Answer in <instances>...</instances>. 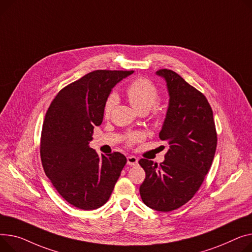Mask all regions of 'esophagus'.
<instances>
[{
	"mask_svg": "<svg viewBox=\"0 0 252 252\" xmlns=\"http://www.w3.org/2000/svg\"><path fill=\"white\" fill-rule=\"evenodd\" d=\"M127 164L129 166H135L138 164V158L135 156H128L127 157Z\"/></svg>",
	"mask_w": 252,
	"mask_h": 252,
	"instance_id": "esophagus-1",
	"label": "esophagus"
}]
</instances>
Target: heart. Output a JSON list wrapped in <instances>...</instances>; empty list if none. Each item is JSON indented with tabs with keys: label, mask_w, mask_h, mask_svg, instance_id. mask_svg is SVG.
I'll use <instances>...</instances> for the list:
<instances>
[{
	"label": "heart",
	"mask_w": 252,
	"mask_h": 252,
	"mask_svg": "<svg viewBox=\"0 0 252 252\" xmlns=\"http://www.w3.org/2000/svg\"><path fill=\"white\" fill-rule=\"evenodd\" d=\"M126 94L129 103L140 113H146L152 108V119L154 121H159L164 116L165 110L163 106L157 103L155 104L159 98V90L152 81L147 78H137L129 83L126 90ZM117 100L119 98H117L116 93L112 92L108 95L103 107V114L105 117L111 115ZM143 139L144 135L142 132H131L126 135V143L127 146L131 147L141 142Z\"/></svg>",
	"instance_id": "heart-1"
}]
</instances>
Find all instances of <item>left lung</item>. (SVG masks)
Returning <instances> with one entry per match:
<instances>
[{"mask_svg": "<svg viewBox=\"0 0 252 252\" xmlns=\"http://www.w3.org/2000/svg\"><path fill=\"white\" fill-rule=\"evenodd\" d=\"M157 75L167 82L169 107L159 132L169 145L164 162L141 159L146 172L140 187L143 202L159 212L176 210L190 200L205 180L215 156L217 130L206 96L171 70Z\"/></svg>", "mask_w": 252, "mask_h": 252, "instance_id": "1", "label": "left lung"}]
</instances>
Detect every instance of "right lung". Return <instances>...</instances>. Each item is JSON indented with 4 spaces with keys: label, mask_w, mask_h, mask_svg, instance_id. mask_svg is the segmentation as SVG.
I'll list each match as a JSON object with an SVG mask.
<instances>
[{
    "label": "right lung",
    "mask_w": 252,
    "mask_h": 252,
    "mask_svg": "<svg viewBox=\"0 0 252 252\" xmlns=\"http://www.w3.org/2000/svg\"><path fill=\"white\" fill-rule=\"evenodd\" d=\"M132 72L93 71L63 87L46 111L40 137L43 170L61 196L78 209L103 206L126 163L120 152L99 157L89 142L94 126L102 124L111 88Z\"/></svg>",
    "instance_id": "right-lung-1"
}]
</instances>
